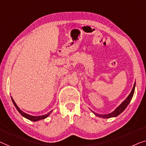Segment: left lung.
<instances>
[{"label": "left lung", "mask_w": 146, "mask_h": 146, "mask_svg": "<svg viewBox=\"0 0 146 146\" xmlns=\"http://www.w3.org/2000/svg\"><path fill=\"white\" fill-rule=\"evenodd\" d=\"M135 82L134 83V87H133L132 91H131L129 95L127 96V98L125 99L124 101H123L122 103H121L120 105H119L118 107H117L116 109H115L114 111H112V112H110V113H108V114H98V113H96V112L93 111V110H91L92 112L95 115V116H98V117H100V118H114V117H116L118 116L119 114H120L122 112L124 111V110L126 109L127 106L130 103L131 100H132V98L133 97V95H134V91H135Z\"/></svg>", "instance_id": "1"}]
</instances>
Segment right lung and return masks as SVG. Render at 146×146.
I'll use <instances>...</instances> for the list:
<instances>
[{
  "mask_svg": "<svg viewBox=\"0 0 146 146\" xmlns=\"http://www.w3.org/2000/svg\"><path fill=\"white\" fill-rule=\"evenodd\" d=\"M11 99L12 100V102H13L14 105L15 106L16 108L17 109L18 111L19 112V113L21 114L22 116L24 117V118H26V119H28V120H29L33 121V122H38V121H39V120H43V119L46 118L47 117H48L49 116H50V114L52 113V111H53V110H51V111L49 112L48 114H46L44 115H42V116H32V115L28 114L27 113H26V112L22 111V110L20 109V108L17 106V104H16L15 101H14L12 96H11Z\"/></svg>",
  "mask_w": 146,
  "mask_h": 146,
  "instance_id": "add662e5",
  "label": "right lung"
}]
</instances>
